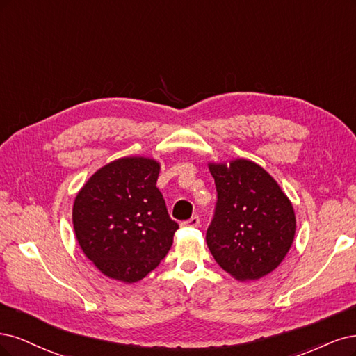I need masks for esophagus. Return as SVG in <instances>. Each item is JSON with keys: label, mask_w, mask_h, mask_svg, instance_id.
<instances>
[{"label": "esophagus", "mask_w": 356, "mask_h": 356, "mask_svg": "<svg viewBox=\"0 0 356 356\" xmlns=\"http://www.w3.org/2000/svg\"><path fill=\"white\" fill-rule=\"evenodd\" d=\"M181 226H191V227H198L200 226V217L198 216H192L191 219L185 220L181 223Z\"/></svg>", "instance_id": "esophagus-1"}]
</instances>
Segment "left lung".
<instances>
[{
  "mask_svg": "<svg viewBox=\"0 0 356 356\" xmlns=\"http://www.w3.org/2000/svg\"><path fill=\"white\" fill-rule=\"evenodd\" d=\"M217 201L205 241L214 260L239 281L265 277L293 244L296 216L290 200L265 170L236 159L210 164Z\"/></svg>",
  "mask_w": 356,
  "mask_h": 356,
  "instance_id": "1",
  "label": "left lung"
}]
</instances>
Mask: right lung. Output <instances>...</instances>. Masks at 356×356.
<instances>
[{"label":"right lung","mask_w":356,"mask_h":356,"mask_svg":"<svg viewBox=\"0 0 356 356\" xmlns=\"http://www.w3.org/2000/svg\"><path fill=\"white\" fill-rule=\"evenodd\" d=\"M159 164L121 158L90 177L75 198L72 220L84 254L106 277L136 282L154 270L179 229L156 188Z\"/></svg>","instance_id":"add662e5"}]
</instances>
